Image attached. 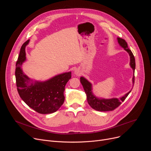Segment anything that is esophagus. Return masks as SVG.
<instances>
[{"label":"esophagus","instance_id":"esophagus-1","mask_svg":"<svg viewBox=\"0 0 151 151\" xmlns=\"http://www.w3.org/2000/svg\"><path fill=\"white\" fill-rule=\"evenodd\" d=\"M75 73L76 75H80V71H78V70H75Z\"/></svg>","mask_w":151,"mask_h":151}]
</instances>
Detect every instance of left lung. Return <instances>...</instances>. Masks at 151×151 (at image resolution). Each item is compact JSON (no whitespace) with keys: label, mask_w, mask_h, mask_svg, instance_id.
Listing matches in <instances>:
<instances>
[{"label":"left lung","mask_w":151,"mask_h":151,"mask_svg":"<svg viewBox=\"0 0 151 151\" xmlns=\"http://www.w3.org/2000/svg\"><path fill=\"white\" fill-rule=\"evenodd\" d=\"M118 43L124 47V49L127 51L130 57V65L133 68L134 72L135 69V59H134V55L132 51L128 47V45L125 40L117 38ZM80 81L81 84L83 86L84 90L87 96V99L89 105L94 109L99 111H113L117 108L119 106L122 102L124 101L125 99L129 96V94L131 92H129L125 94L124 96L122 97L120 99H100L95 97L92 92V85L91 84L83 77L80 78ZM133 82H134V76L133 78Z\"/></svg>","instance_id":"1"}]
</instances>
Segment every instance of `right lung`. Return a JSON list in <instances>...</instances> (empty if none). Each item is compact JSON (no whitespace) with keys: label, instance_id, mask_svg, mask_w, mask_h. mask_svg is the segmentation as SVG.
<instances>
[{"label":"right lung","instance_id":"right-lung-1","mask_svg":"<svg viewBox=\"0 0 151 151\" xmlns=\"http://www.w3.org/2000/svg\"><path fill=\"white\" fill-rule=\"evenodd\" d=\"M29 40L21 47L16 63L15 77L17 90L21 99L32 109L40 114H50L58 111L64 102L65 86L71 78V72L55 76L45 82L35 81L30 84V80L21 68L26 60V46Z\"/></svg>","mask_w":151,"mask_h":151}]
</instances>
